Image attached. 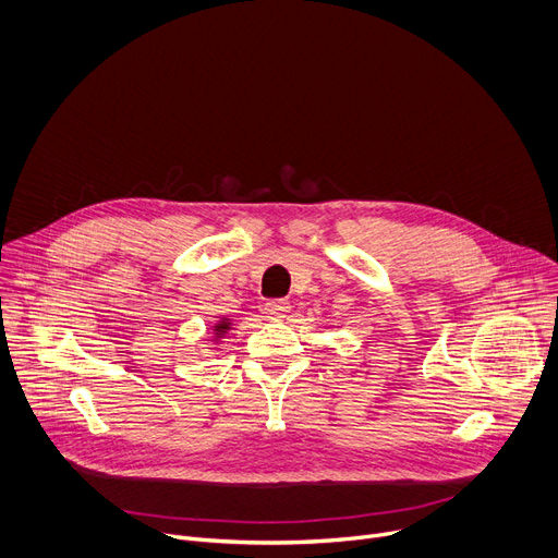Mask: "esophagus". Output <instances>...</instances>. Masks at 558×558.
I'll use <instances>...</instances> for the list:
<instances>
[{
    "instance_id": "esophagus-1",
    "label": "esophagus",
    "mask_w": 558,
    "mask_h": 558,
    "mask_svg": "<svg viewBox=\"0 0 558 558\" xmlns=\"http://www.w3.org/2000/svg\"><path fill=\"white\" fill-rule=\"evenodd\" d=\"M291 304L287 300H269L265 304V315L269 317V320H280V317H284L289 313Z\"/></svg>"
}]
</instances>
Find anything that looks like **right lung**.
<instances>
[{
  "instance_id": "obj_1",
  "label": "right lung",
  "mask_w": 558,
  "mask_h": 558,
  "mask_svg": "<svg viewBox=\"0 0 558 558\" xmlns=\"http://www.w3.org/2000/svg\"><path fill=\"white\" fill-rule=\"evenodd\" d=\"M229 329H231L229 317H220V323H216V327H214V340L222 338V336H225Z\"/></svg>"
}]
</instances>
